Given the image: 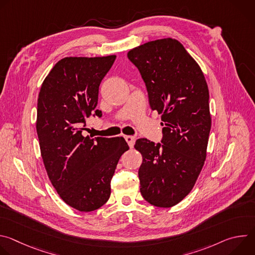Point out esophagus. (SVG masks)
I'll return each instance as SVG.
<instances>
[{
    "label": "esophagus",
    "mask_w": 255,
    "mask_h": 255,
    "mask_svg": "<svg viewBox=\"0 0 255 255\" xmlns=\"http://www.w3.org/2000/svg\"><path fill=\"white\" fill-rule=\"evenodd\" d=\"M124 137H125V140L127 141V143L129 145V147L132 148L134 146V144H135L136 138L134 136H130V135H127V136H124Z\"/></svg>",
    "instance_id": "1"
}]
</instances>
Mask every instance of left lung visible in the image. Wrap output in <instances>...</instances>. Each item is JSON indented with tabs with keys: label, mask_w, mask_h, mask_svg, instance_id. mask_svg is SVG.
<instances>
[{
	"label": "left lung",
	"mask_w": 255,
	"mask_h": 255,
	"mask_svg": "<svg viewBox=\"0 0 255 255\" xmlns=\"http://www.w3.org/2000/svg\"><path fill=\"white\" fill-rule=\"evenodd\" d=\"M152 111L161 114V143L136 140L143 161L140 192L153 206L169 208L194 188L206 159L211 130L209 90L202 69L183 44L172 38L133 48Z\"/></svg>",
	"instance_id": "left-lung-1"
}]
</instances>
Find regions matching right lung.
I'll return each instance as SVG.
<instances>
[{"label":"right lung","instance_id":"add662e5","mask_svg":"<svg viewBox=\"0 0 255 255\" xmlns=\"http://www.w3.org/2000/svg\"><path fill=\"white\" fill-rule=\"evenodd\" d=\"M115 55L65 57L45 78L37 103L41 156L60 198L81 212L101 208L111 195V179L121 155L129 149L123 137L83 136L96 110L99 87Z\"/></svg>","mask_w":255,"mask_h":255}]
</instances>
